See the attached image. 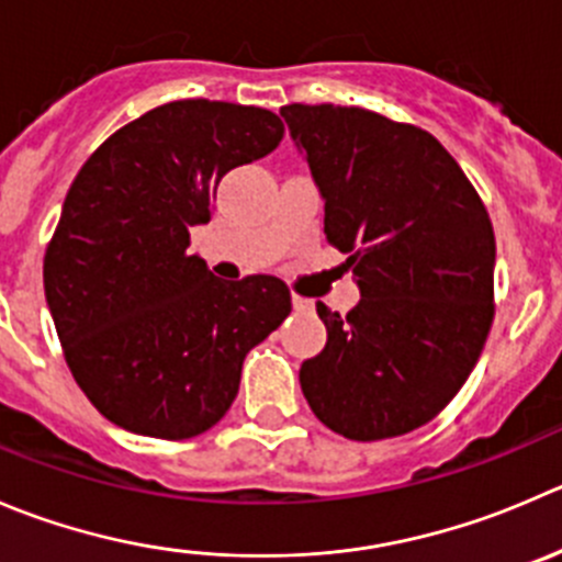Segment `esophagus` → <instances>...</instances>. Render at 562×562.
Here are the masks:
<instances>
[{
  "label": "esophagus",
  "instance_id": "1",
  "mask_svg": "<svg viewBox=\"0 0 562 562\" xmlns=\"http://www.w3.org/2000/svg\"><path fill=\"white\" fill-rule=\"evenodd\" d=\"M293 310H296V313H313V299L293 296Z\"/></svg>",
  "mask_w": 562,
  "mask_h": 562
}]
</instances>
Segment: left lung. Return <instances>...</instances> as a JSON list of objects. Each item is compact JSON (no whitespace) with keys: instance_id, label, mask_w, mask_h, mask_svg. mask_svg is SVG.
Listing matches in <instances>:
<instances>
[{"instance_id":"obj_1","label":"left lung","mask_w":562,"mask_h":562,"mask_svg":"<svg viewBox=\"0 0 562 562\" xmlns=\"http://www.w3.org/2000/svg\"><path fill=\"white\" fill-rule=\"evenodd\" d=\"M280 114L362 296L346 315L315 304L326 346L304 359L299 384L340 437H401L437 417L481 357L494 318L492 220L417 125L331 103Z\"/></svg>"}]
</instances>
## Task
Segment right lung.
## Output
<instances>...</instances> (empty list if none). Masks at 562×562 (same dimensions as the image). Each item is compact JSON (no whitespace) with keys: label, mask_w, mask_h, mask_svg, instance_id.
<instances>
[{"label":"right lung","mask_w":562,"mask_h":562,"mask_svg":"<svg viewBox=\"0 0 562 562\" xmlns=\"http://www.w3.org/2000/svg\"><path fill=\"white\" fill-rule=\"evenodd\" d=\"M282 131L269 109L172 101L114 131L70 183L43 288L76 384L114 426L209 431L236 401L249 348L291 313L277 277L222 282L187 252L222 178L269 156Z\"/></svg>","instance_id":"1"}]
</instances>
